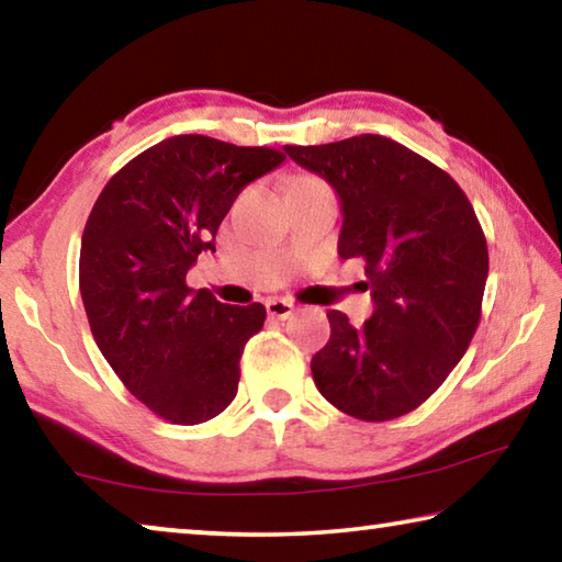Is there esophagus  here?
Instances as JSON below:
<instances>
[{"label": "esophagus", "instance_id": "1", "mask_svg": "<svg viewBox=\"0 0 562 562\" xmlns=\"http://www.w3.org/2000/svg\"><path fill=\"white\" fill-rule=\"evenodd\" d=\"M265 307H268V315L274 319H290L294 315V304L288 300H268Z\"/></svg>", "mask_w": 562, "mask_h": 562}]
</instances>
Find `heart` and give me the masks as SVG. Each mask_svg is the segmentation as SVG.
Here are the masks:
<instances>
[{
    "label": "heart",
    "mask_w": 562,
    "mask_h": 562,
    "mask_svg": "<svg viewBox=\"0 0 562 562\" xmlns=\"http://www.w3.org/2000/svg\"><path fill=\"white\" fill-rule=\"evenodd\" d=\"M310 180L312 178H300V180H294V186H297V183H310Z\"/></svg>",
    "instance_id": "heart-1"
}]
</instances>
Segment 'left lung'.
<instances>
[{"label":"left lung","mask_w":562,"mask_h":562,"mask_svg":"<svg viewBox=\"0 0 562 562\" xmlns=\"http://www.w3.org/2000/svg\"><path fill=\"white\" fill-rule=\"evenodd\" d=\"M335 188L339 258H361L374 315L355 327L329 310L331 335L312 357L319 394L361 422L422 406L469 349L481 319L488 247L459 183L406 146L361 133L284 146Z\"/></svg>","instance_id":"8db88e82"}]
</instances>
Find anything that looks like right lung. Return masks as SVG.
Returning a JSON list of instances; mask_svg holds the SVG:
<instances>
[{
    "mask_svg": "<svg viewBox=\"0 0 562 562\" xmlns=\"http://www.w3.org/2000/svg\"><path fill=\"white\" fill-rule=\"evenodd\" d=\"M284 160L274 148L173 136L128 160L83 227L79 290L91 335L128 392L170 424H203L237 394L240 357L268 312L186 274L240 190Z\"/></svg>",
    "mask_w": 562,
    "mask_h": 562,
    "instance_id": "add662e5",
    "label": "right lung"
}]
</instances>
